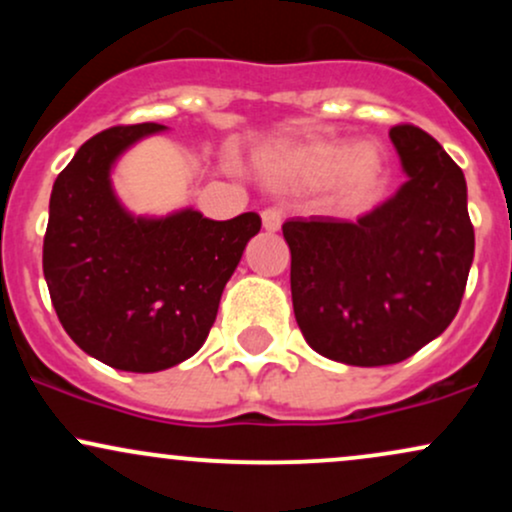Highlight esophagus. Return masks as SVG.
I'll return each instance as SVG.
<instances>
[{
	"label": "esophagus",
	"instance_id": "1",
	"mask_svg": "<svg viewBox=\"0 0 512 512\" xmlns=\"http://www.w3.org/2000/svg\"><path fill=\"white\" fill-rule=\"evenodd\" d=\"M281 223H284V214H281V209L276 207H267L262 211V226L267 228V231H279Z\"/></svg>",
	"mask_w": 512,
	"mask_h": 512
}]
</instances>
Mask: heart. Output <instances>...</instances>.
<instances>
[{"mask_svg":"<svg viewBox=\"0 0 512 512\" xmlns=\"http://www.w3.org/2000/svg\"><path fill=\"white\" fill-rule=\"evenodd\" d=\"M264 170L274 182L322 185L330 182L349 202L363 199L383 173V158L370 144L354 149L342 142H305L274 149L264 158Z\"/></svg>","mask_w":512,"mask_h":512,"instance_id":"1","label":"heart"}]
</instances>
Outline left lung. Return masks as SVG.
I'll return each instance as SVG.
<instances>
[{
	"mask_svg": "<svg viewBox=\"0 0 512 512\" xmlns=\"http://www.w3.org/2000/svg\"><path fill=\"white\" fill-rule=\"evenodd\" d=\"M407 182L358 221L281 226L291 298L305 342L349 366H390L448 330L474 260L460 166L414 125L390 129Z\"/></svg>",
	"mask_w": 512,
	"mask_h": 512,
	"instance_id": "obj_1",
	"label": "left lung"
}]
</instances>
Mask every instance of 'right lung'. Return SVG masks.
<instances>
[{"mask_svg": "<svg viewBox=\"0 0 512 512\" xmlns=\"http://www.w3.org/2000/svg\"><path fill=\"white\" fill-rule=\"evenodd\" d=\"M158 122L98 132L57 175L43 240V274L64 332L117 370L156 373L197 354L216 320L226 281L255 211L228 221L195 209L166 219L132 216L110 187L115 158Z\"/></svg>", "mask_w": 512, "mask_h": 512, "instance_id": "right-lung-1", "label": "right lung"}]
</instances>
